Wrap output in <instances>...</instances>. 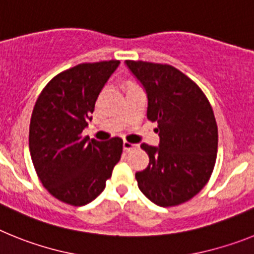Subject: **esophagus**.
<instances>
[{
    "label": "esophagus",
    "instance_id": "esophagus-1",
    "mask_svg": "<svg viewBox=\"0 0 254 254\" xmlns=\"http://www.w3.org/2000/svg\"><path fill=\"white\" fill-rule=\"evenodd\" d=\"M123 147H124L125 151H130V149L136 148V144H134V143L127 142V140H124V143H123Z\"/></svg>",
    "mask_w": 254,
    "mask_h": 254
}]
</instances>
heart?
Masks as SVG:
<instances>
[{
  "label": "heart",
  "mask_w": 254,
  "mask_h": 254,
  "mask_svg": "<svg viewBox=\"0 0 254 254\" xmlns=\"http://www.w3.org/2000/svg\"><path fill=\"white\" fill-rule=\"evenodd\" d=\"M131 87H133V85H131Z\"/></svg>",
  "instance_id": "b5f03b06"
}]
</instances>
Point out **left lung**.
I'll return each mask as SVG.
<instances>
[{"label":"left lung","mask_w":254,"mask_h":254,"mask_svg":"<svg viewBox=\"0 0 254 254\" xmlns=\"http://www.w3.org/2000/svg\"><path fill=\"white\" fill-rule=\"evenodd\" d=\"M148 98L147 118L158 124L157 147L142 143L149 164L135 174L138 187L161 207L182 204L202 190L217 154V124L208 100L174 66L125 61Z\"/></svg>","instance_id":"8db88e82"}]
</instances>
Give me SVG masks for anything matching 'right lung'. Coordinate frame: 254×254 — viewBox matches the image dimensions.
I'll return each mask as SVG.
<instances>
[{
	"instance_id": "1",
	"label": "right lung",
	"mask_w": 254,
	"mask_h": 254,
	"mask_svg": "<svg viewBox=\"0 0 254 254\" xmlns=\"http://www.w3.org/2000/svg\"><path fill=\"white\" fill-rule=\"evenodd\" d=\"M120 61L80 64L56 75L33 109L29 149L43 187L71 206H84L103 191L123 153V139L81 136L94 103Z\"/></svg>"
}]
</instances>
